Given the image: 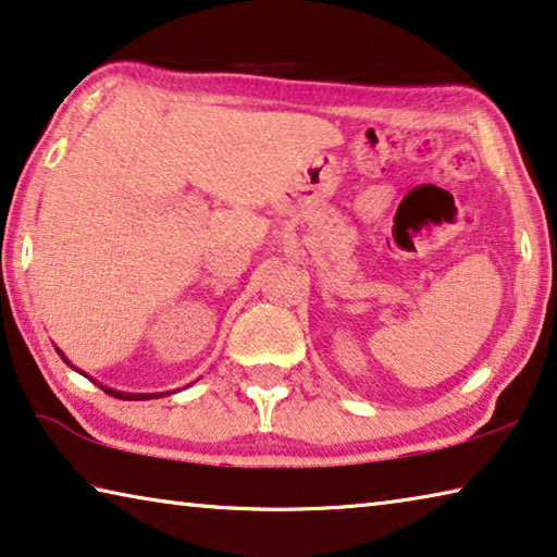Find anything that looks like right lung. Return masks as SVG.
<instances>
[{
	"label": "right lung",
	"instance_id": "1",
	"mask_svg": "<svg viewBox=\"0 0 557 557\" xmlns=\"http://www.w3.org/2000/svg\"><path fill=\"white\" fill-rule=\"evenodd\" d=\"M61 355V351H59ZM61 359H64V355H61ZM66 361V359H64ZM103 392L106 394H111V396H116V399H131V401H138V399H151V396H163V394H123V392H113V389H109V386H103Z\"/></svg>",
	"mask_w": 557,
	"mask_h": 557
}]
</instances>
